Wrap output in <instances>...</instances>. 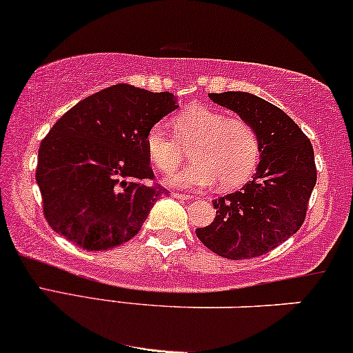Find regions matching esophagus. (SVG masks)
<instances>
[{"mask_svg": "<svg viewBox=\"0 0 353 353\" xmlns=\"http://www.w3.org/2000/svg\"><path fill=\"white\" fill-rule=\"evenodd\" d=\"M173 198L190 201V199H194V196H193V194H183V193H173Z\"/></svg>", "mask_w": 353, "mask_h": 353, "instance_id": "34e87169", "label": "esophagus"}]
</instances>
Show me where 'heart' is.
<instances>
[{
    "instance_id": "heart-1",
    "label": "heart",
    "mask_w": 353,
    "mask_h": 353,
    "mask_svg": "<svg viewBox=\"0 0 353 353\" xmlns=\"http://www.w3.org/2000/svg\"><path fill=\"white\" fill-rule=\"evenodd\" d=\"M175 137L155 125L145 136V148L159 172L173 173L191 149L194 162L170 176L180 188H201L219 183L232 190L248 180L259 159V141L248 121L240 117H225L219 110L193 105L172 121Z\"/></svg>"
}]
</instances>
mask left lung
I'll list each match as a JSON object with an SVG mask.
<instances>
[{
    "instance_id": "obj_1",
    "label": "left lung",
    "mask_w": 353,
    "mask_h": 353,
    "mask_svg": "<svg viewBox=\"0 0 353 353\" xmlns=\"http://www.w3.org/2000/svg\"><path fill=\"white\" fill-rule=\"evenodd\" d=\"M253 126L261 162L240 191L214 199L216 219L196 235L227 259L266 254L303 225L316 165L310 139L276 105L248 92L209 94Z\"/></svg>"
}]
</instances>
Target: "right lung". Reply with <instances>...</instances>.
Wrapping results in <instances>:
<instances>
[{"instance_id":"1","label":"right lung","mask_w":353,"mask_h":353,"mask_svg":"<svg viewBox=\"0 0 353 353\" xmlns=\"http://www.w3.org/2000/svg\"><path fill=\"white\" fill-rule=\"evenodd\" d=\"M170 92L117 84L81 100L42 141L37 185L48 225L87 251L131 240L167 190L154 172L145 136L176 110Z\"/></svg>"}]
</instances>
